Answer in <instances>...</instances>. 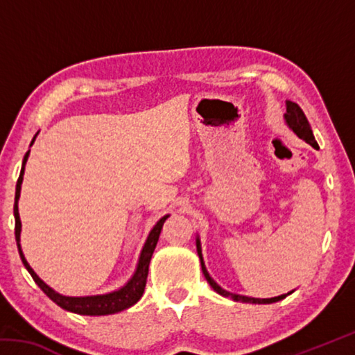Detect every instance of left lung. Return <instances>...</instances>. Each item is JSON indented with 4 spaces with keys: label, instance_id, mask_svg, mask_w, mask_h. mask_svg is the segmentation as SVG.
Returning a JSON list of instances; mask_svg holds the SVG:
<instances>
[{
    "label": "left lung",
    "instance_id": "left-lung-1",
    "mask_svg": "<svg viewBox=\"0 0 355 355\" xmlns=\"http://www.w3.org/2000/svg\"><path fill=\"white\" fill-rule=\"evenodd\" d=\"M285 122L288 127H290L294 133H296L300 139H304L307 144H310L313 148H320L318 147V142L315 141V136H313V131L310 128V123L307 117H305L304 111L300 110L297 103H294V101L286 100V112H285ZM196 244H197V254H199L200 258V264H202V272L205 275V279L209 285H211L213 290L216 293H219L220 296L224 297H230L233 300H239V302H250V304H272V302H279V300L285 299L288 294H291L293 291H290L288 294H282V296H275L271 299H258V297H248V296H241V294H233V293H228L225 290H222V288L216 284V282L209 277V274L205 268V263H203V257H202V248H200V239L197 236L196 239Z\"/></svg>",
    "mask_w": 355,
    "mask_h": 355
}]
</instances>
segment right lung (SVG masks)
<instances>
[{"label": "right lung", "instance_id": "add662e5", "mask_svg": "<svg viewBox=\"0 0 355 355\" xmlns=\"http://www.w3.org/2000/svg\"><path fill=\"white\" fill-rule=\"evenodd\" d=\"M35 139V136H34ZM34 139L31 142V146L34 144ZM29 156V150L23 158V164H21V171H20V177L17 180V186H15V202H14V216H15V241H17V248H19V254L23 264L28 269V272L31 274V277L34 279L35 284L40 286V290L44 291L48 297H50L53 302H56L59 307L71 311V313H78V315H89V316H101V315H112L117 313V311H122L125 309H130L131 305H135L137 300L142 297V293L146 290V284H147V275H148V264L150 260H152L153 250L156 248V243L159 239V233L163 230V225L166 219L169 218V214H166L164 218H161L158 222H156L155 227L152 228V232L148 233L147 241L144 244L139 261H137L136 271L133 274L127 284H125L120 290H116L112 293L107 294H97V296H81V297H71V296H62V294L56 293L53 288L48 286L44 280H42L37 274L34 272V269L29 266V263L26 261L25 255H23L21 245H20V233H21V220H20V214H19V199H20V191H21V182H23V173H25V166Z\"/></svg>", "mask_w": 355, "mask_h": 355}]
</instances>
